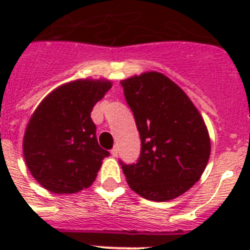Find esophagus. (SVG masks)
Here are the masks:
<instances>
[{
	"mask_svg": "<svg viewBox=\"0 0 250 250\" xmlns=\"http://www.w3.org/2000/svg\"><path fill=\"white\" fill-rule=\"evenodd\" d=\"M118 154H119V151H118V147L115 146V147H112L111 149V155L114 156V158H116V156H118Z\"/></svg>",
	"mask_w": 250,
	"mask_h": 250,
	"instance_id": "obj_1",
	"label": "esophagus"
}]
</instances>
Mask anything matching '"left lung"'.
<instances>
[{"mask_svg":"<svg viewBox=\"0 0 250 250\" xmlns=\"http://www.w3.org/2000/svg\"><path fill=\"white\" fill-rule=\"evenodd\" d=\"M141 139L136 164L120 165L132 190L167 202L189 190L210 155L208 129L194 104L175 83L150 71L121 81Z\"/></svg>","mask_w":250,"mask_h":250,"instance_id":"obj_1","label":"left lung"}]
</instances>
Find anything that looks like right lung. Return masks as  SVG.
Instances as JSON below:
<instances>
[{
    "mask_svg": "<svg viewBox=\"0 0 250 250\" xmlns=\"http://www.w3.org/2000/svg\"><path fill=\"white\" fill-rule=\"evenodd\" d=\"M107 80H76L60 86L37 106L23 136L26 165L51 193L74 194L96 179L103 159L91 120L95 104L111 89Z\"/></svg>",
    "mask_w": 250,
    "mask_h": 250,
    "instance_id": "add662e5",
    "label": "right lung"
}]
</instances>
